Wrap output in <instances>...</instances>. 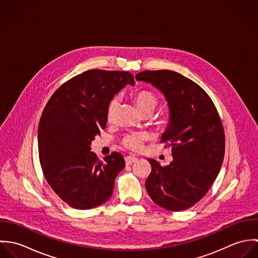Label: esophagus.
I'll return each mask as SVG.
<instances>
[{
  "mask_svg": "<svg viewBox=\"0 0 258 258\" xmlns=\"http://www.w3.org/2000/svg\"><path fill=\"white\" fill-rule=\"evenodd\" d=\"M137 160H138V159H137L136 157H133V156H127V157H125V163H126V165H131V164L137 162Z\"/></svg>",
  "mask_w": 258,
  "mask_h": 258,
  "instance_id": "obj_1",
  "label": "esophagus"
}]
</instances>
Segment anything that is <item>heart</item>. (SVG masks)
Here are the masks:
<instances>
[{"label": "heart", "mask_w": 258, "mask_h": 258, "mask_svg": "<svg viewBox=\"0 0 258 258\" xmlns=\"http://www.w3.org/2000/svg\"><path fill=\"white\" fill-rule=\"evenodd\" d=\"M133 100L137 106V108L142 114L149 113L154 110L157 105H158V97L157 95L147 89H142L138 90L133 94ZM118 107V98L114 97L112 98L106 109V117L108 122H112L116 109ZM161 123H164V121H161ZM145 135L143 134H131L127 135L123 139V145L125 147L133 150V151H138L142 148V143L145 140Z\"/></svg>", "instance_id": "b5f03b06"}]
</instances>
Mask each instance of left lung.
<instances>
[{"label": "left lung", "instance_id": "8db88e82", "mask_svg": "<svg viewBox=\"0 0 258 258\" xmlns=\"http://www.w3.org/2000/svg\"><path fill=\"white\" fill-rule=\"evenodd\" d=\"M136 79L158 88L170 110L161 142L172 147L173 161L162 167L148 159L152 166L145 183L148 195L168 211H184L204 198L220 173L224 157L220 115L207 92L182 74L146 71Z\"/></svg>", "mask_w": 258, "mask_h": 258}]
</instances>
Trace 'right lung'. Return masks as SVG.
<instances>
[{"mask_svg": "<svg viewBox=\"0 0 258 258\" xmlns=\"http://www.w3.org/2000/svg\"><path fill=\"white\" fill-rule=\"evenodd\" d=\"M127 84L135 85L130 73L90 70L63 83L42 111L37 131L42 173L72 208L89 210L108 201L125 167L120 153L102 162L90 145L106 127L109 101Z\"/></svg>", "mask_w": 258, "mask_h": 258, "instance_id": "obj_1", "label": "right lung"}]
</instances>
